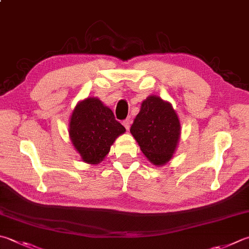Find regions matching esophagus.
<instances>
[{
  "label": "esophagus",
  "mask_w": 249,
  "mask_h": 249,
  "mask_svg": "<svg viewBox=\"0 0 249 249\" xmlns=\"http://www.w3.org/2000/svg\"><path fill=\"white\" fill-rule=\"evenodd\" d=\"M131 124H132V119H131V117H128V118L124 119V120L123 121V124L124 125V128H125L126 130L130 129Z\"/></svg>",
  "instance_id": "esophagus-1"
}]
</instances>
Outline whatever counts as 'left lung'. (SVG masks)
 <instances>
[{
    "label": "left lung",
    "mask_w": 249,
    "mask_h": 249,
    "mask_svg": "<svg viewBox=\"0 0 249 249\" xmlns=\"http://www.w3.org/2000/svg\"><path fill=\"white\" fill-rule=\"evenodd\" d=\"M130 132L149 161L165 165L177 148L180 121L171 104L158 96H149L142 103Z\"/></svg>",
    "instance_id": "left-lung-1"
}]
</instances>
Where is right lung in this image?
Here are the masks:
<instances>
[{
	"instance_id": "1",
	"label": "right lung",
	"mask_w": 249,
	"mask_h": 249,
	"mask_svg": "<svg viewBox=\"0 0 249 249\" xmlns=\"http://www.w3.org/2000/svg\"><path fill=\"white\" fill-rule=\"evenodd\" d=\"M125 131L114 112L96 97L79 103L72 111L69 135L74 148L88 163L101 162L117 137Z\"/></svg>"
}]
</instances>
